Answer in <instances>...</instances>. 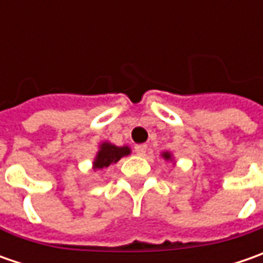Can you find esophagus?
<instances>
[{"mask_svg":"<svg viewBox=\"0 0 263 263\" xmlns=\"http://www.w3.org/2000/svg\"><path fill=\"white\" fill-rule=\"evenodd\" d=\"M135 151H136L137 155H140V157H143V155L146 154L147 146H146V145H136V146H135Z\"/></svg>","mask_w":263,"mask_h":263,"instance_id":"esophagus-1","label":"esophagus"}]
</instances>
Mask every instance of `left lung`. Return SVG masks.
<instances>
[{
    "label": "left lung",
    "instance_id": "1",
    "mask_svg": "<svg viewBox=\"0 0 263 263\" xmlns=\"http://www.w3.org/2000/svg\"><path fill=\"white\" fill-rule=\"evenodd\" d=\"M162 158H165L167 161H171V159H173V157H171V154H170V152H164V154H162Z\"/></svg>",
    "mask_w": 263,
    "mask_h": 263
}]
</instances>
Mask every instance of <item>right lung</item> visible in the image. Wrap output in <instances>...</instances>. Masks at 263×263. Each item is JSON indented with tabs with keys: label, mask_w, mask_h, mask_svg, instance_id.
<instances>
[{
	"label": "right lung",
	"mask_w": 263,
	"mask_h": 263,
	"mask_svg": "<svg viewBox=\"0 0 263 263\" xmlns=\"http://www.w3.org/2000/svg\"><path fill=\"white\" fill-rule=\"evenodd\" d=\"M130 155V147L128 146H116L112 143L104 142L93 159V170L109 167L111 164H116L123 157Z\"/></svg>",
	"instance_id": "right-lung-1"
}]
</instances>
